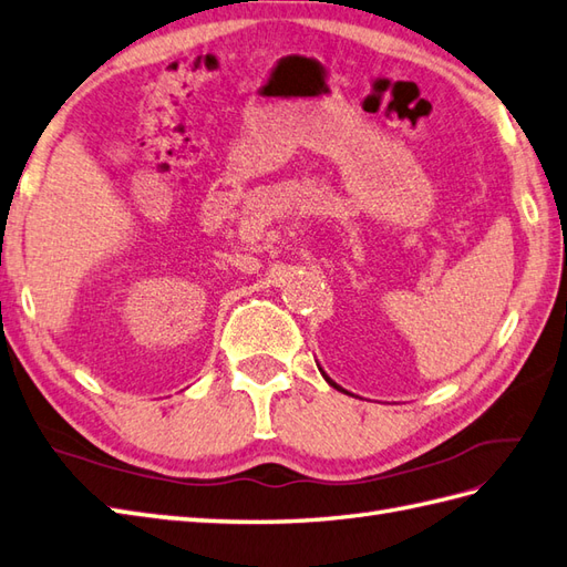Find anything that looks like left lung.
I'll use <instances>...</instances> for the list:
<instances>
[{
    "label": "left lung",
    "instance_id": "left-lung-1",
    "mask_svg": "<svg viewBox=\"0 0 567 567\" xmlns=\"http://www.w3.org/2000/svg\"><path fill=\"white\" fill-rule=\"evenodd\" d=\"M317 368H320V365H317ZM320 372H322V378H324V380H327V382H329V384H331V388H337V390H341V388H339V384H337V382H334V380H331V378H329V375H327V372H324V370H322V368H320ZM341 392H343V390H341Z\"/></svg>",
    "mask_w": 567,
    "mask_h": 567
}]
</instances>
